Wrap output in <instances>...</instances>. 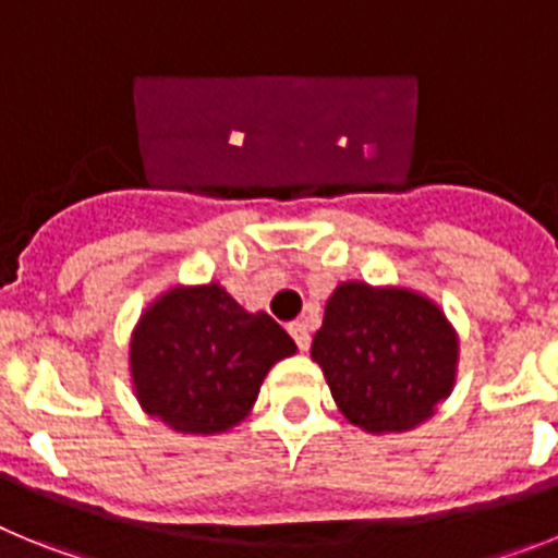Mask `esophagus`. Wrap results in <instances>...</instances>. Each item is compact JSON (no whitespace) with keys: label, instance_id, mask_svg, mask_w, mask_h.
<instances>
[{"label":"esophagus","instance_id":"1","mask_svg":"<svg viewBox=\"0 0 558 558\" xmlns=\"http://www.w3.org/2000/svg\"><path fill=\"white\" fill-rule=\"evenodd\" d=\"M288 329H290V335H293L295 347L302 349V352H307L310 340H313V338H310V327H307V324H304V322H293Z\"/></svg>","mask_w":558,"mask_h":558}]
</instances>
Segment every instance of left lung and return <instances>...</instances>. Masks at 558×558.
<instances>
[{
	"label": "left lung",
	"mask_w": 558,
	"mask_h": 558,
	"mask_svg": "<svg viewBox=\"0 0 558 558\" xmlns=\"http://www.w3.org/2000/svg\"><path fill=\"white\" fill-rule=\"evenodd\" d=\"M310 354L352 425L377 436L405 433L450 397L458 335L425 295L343 282L327 299Z\"/></svg>",
	"instance_id": "1"
}]
</instances>
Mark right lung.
I'll return each mask as SVG.
<instances>
[{"label": "right lung", "instance_id": "obj_1", "mask_svg": "<svg viewBox=\"0 0 558 558\" xmlns=\"http://www.w3.org/2000/svg\"><path fill=\"white\" fill-rule=\"evenodd\" d=\"M290 354L293 338L218 282L170 288L131 335L133 391L172 430L211 436L248 416L270 366Z\"/></svg>", "mask_w": 558, "mask_h": 558}]
</instances>
